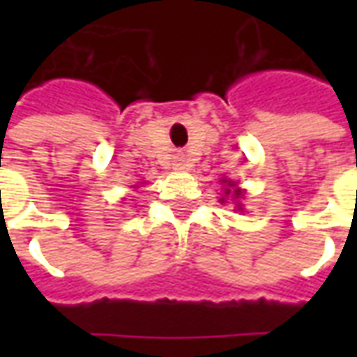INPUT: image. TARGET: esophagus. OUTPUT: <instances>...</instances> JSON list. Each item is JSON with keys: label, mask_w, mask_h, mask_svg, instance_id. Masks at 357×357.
Wrapping results in <instances>:
<instances>
[{"label": "esophagus", "mask_w": 357, "mask_h": 357, "mask_svg": "<svg viewBox=\"0 0 357 357\" xmlns=\"http://www.w3.org/2000/svg\"><path fill=\"white\" fill-rule=\"evenodd\" d=\"M178 168L179 170H183V164H178Z\"/></svg>", "instance_id": "34e87169"}]
</instances>
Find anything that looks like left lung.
Here are the masks:
<instances>
[{
    "mask_svg": "<svg viewBox=\"0 0 357 357\" xmlns=\"http://www.w3.org/2000/svg\"><path fill=\"white\" fill-rule=\"evenodd\" d=\"M222 181L225 183V197H231L233 201H239V199H243L245 191L239 189L235 181H231V179H222ZM220 201L224 202L225 199H220ZM237 210H243V204H241V202H237Z\"/></svg>",
    "mask_w": 357,
    "mask_h": 357,
    "instance_id": "8db88e82",
    "label": "left lung"
}]
</instances>
